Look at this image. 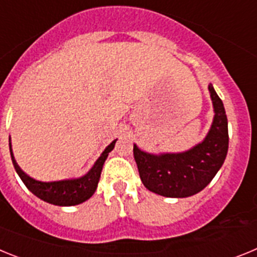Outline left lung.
<instances>
[{
  "instance_id": "8db88e82",
  "label": "left lung",
  "mask_w": 257,
  "mask_h": 257,
  "mask_svg": "<svg viewBox=\"0 0 257 257\" xmlns=\"http://www.w3.org/2000/svg\"><path fill=\"white\" fill-rule=\"evenodd\" d=\"M213 119L207 135L193 148L179 153H148L134 144L140 179L151 192L169 198L194 196L211 183L226 158L228 118L221 99L208 83Z\"/></svg>"
}]
</instances>
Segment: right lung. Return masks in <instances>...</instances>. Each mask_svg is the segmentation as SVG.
Here are the masks:
<instances>
[{
	"mask_svg": "<svg viewBox=\"0 0 257 257\" xmlns=\"http://www.w3.org/2000/svg\"><path fill=\"white\" fill-rule=\"evenodd\" d=\"M117 139L113 140L110 144L104 149L100 157L97 158L91 169L88 170L87 174H85L81 178L65 179V180L59 181H40L31 178L26 172L23 171L18 166L17 161L14 158L13 149H11V139H10V154L13 165L15 167V171L20 176L22 181L26 184V187L31 190L36 197H38L42 201L51 203L55 206H76L79 203H83L87 201L90 197L95 193L97 188V183L100 179L101 170L105 160L108 158L109 152H112L114 148V144Z\"/></svg>",
	"mask_w": 257,
	"mask_h": 257,
	"instance_id": "1",
	"label": "right lung"
}]
</instances>
